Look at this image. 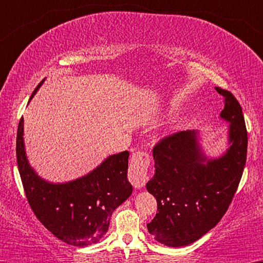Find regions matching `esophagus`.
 <instances>
[{
    "instance_id": "1",
    "label": "esophagus",
    "mask_w": 263,
    "mask_h": 263,
    "mask_svg": "<svg viewBox=\"0 0 263 263\" xmlns=\"http://www.w3.org/2000/svg\"><path fill=\"white\" fill-rule=\"evenodd\" d=\"M150 165L149 155L143 151L133 154L129 168V181L138 190L143 188L147 181V167Z\"/></svg>"
}]
</instances>
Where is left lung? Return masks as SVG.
I'll use <instances>...</instances> for the list:
<instances>
[{
    "instance_id": "1",
    "label": "left lung",
    "mask_w": 263,
    "mask_h": 263,
    "mask_svg": "<svg viewBox=\"0 0 263 263\" xmlns=\"http://www.w3.org/2000/svg\"><path fill=\"white\" fill-rule=\"evenodd\" d=\"M215 89L224 97L220 119L229 124L220 155H206L198 130L162 139L153 150L155 175L146 190L157 200V213L147 230L170 248L197 241L220 221L245 167L248 132L241 106L229 91Z\"/></svg>"
}]
</instances>
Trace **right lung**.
<instances>
[{"label":"right lung","mask_w":263,"mask_h":263,"mask_svg":"<svg viewBox=\"0 0 263 263\" xmlns=\"http://www.w3.org/2000/svg\"><path fill=\"white\" fill-rule=\"evenodd\" d=\"M45 79L30 96L38 92ZM29 100V101H30ZM24 120L17 132V163L28 203L58 239L72 246L97 243L106 235L113 212L133 193L128 180V151L106 157L88 174L67 182H50L28 161Z\"/></svg>","instance_id":"1"}]
</instances>
